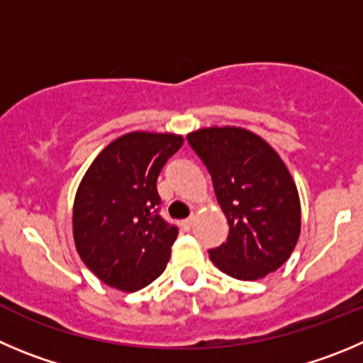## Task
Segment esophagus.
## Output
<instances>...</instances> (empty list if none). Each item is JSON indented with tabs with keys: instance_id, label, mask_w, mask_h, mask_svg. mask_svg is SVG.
Listing matches in <instances>:
<instances>
[{
	"instance_id": "obj_1",
	"label": "esophagus",
	"mask_w": 363,
	"mask_h": 363,
	"mask_svg": "<svg viewBox=\"0 0 363 363\" xmlns=\"http://www.w3.org/2000/svg\"><path fill=\"white\" fill-rule=\"evenodd\" d=\"M194 216H191V217H187V219H185L184 220V223H182V226H184L185 228V230H191V228L192 226H194Z\"/></svg>"
}]
</instances>
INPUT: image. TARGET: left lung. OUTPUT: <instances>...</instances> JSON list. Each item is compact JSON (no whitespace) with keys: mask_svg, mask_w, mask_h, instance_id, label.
<instances>
[{"mask_svg":"<svg viewBox=\"0 0 363 363\" xmlns=\"http://www.w3.org/2000/svg\"><path fill=\"white\" fill-rule=\"evenodd\" d=\"M212 176L230 231L210 260L231 278L255 281L289 260L301 231L298 189L279 155L237 126L201 128L187 135Z\"/></svg>","mask_w":363,"mask_h":363,"instance_id":"8db88e82","label":"left lung"}]
</instances>
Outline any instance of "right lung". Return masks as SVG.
I'll return each instance as SVG.
<instances>
[{
	"mask_svg": "<svg viewBox=\"0 0 363 363\" xmlns=\"http://www.w3.org/2000/svg\"><path fill=\"white\" fill-rule=\"evenodd\" d=\"M182 144L174 133H126L82 178L72 206L76 251L110 287L135 292L164 272L178 228L158 213L157 179Z\"/></svg>",
	"mask_w": 363,
	"mask_h": 363,
	"instance_id": "obj_1",
	"label": "right lung"
}]
</instances>
